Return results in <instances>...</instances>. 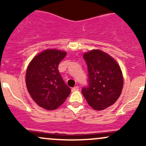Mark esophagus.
<instances>
[{
	"label": "esophagus",
	"mask_w": 146,
	"mask_h": 146,
	"mask_svg": "<svg viewBox=\"0 0 146 146\" xmlns=\"http://www.w3.org/2000/svg\"><path fill=\"white\" fill-rule=\"evenodd\" d=\"M78 90H79L78 86H76L74 87V88H72V92H76V91H78Z\"/></svg>",
	"instance_id": "esophagus-1"
}]
</instances>
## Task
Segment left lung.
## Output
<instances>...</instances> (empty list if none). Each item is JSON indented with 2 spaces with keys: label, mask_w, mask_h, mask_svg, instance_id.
<instances>
[{
  "label": "left lung",
  "mask_w": 146,
  "mask_h": 146,
  "mask_svg": "<svg viewBox=\"0 0 146 146\" xmlns=\"http://www.w3.org/2000/svg\"><path fill=\"white\" fill-rule=\"evenodd\" d=\"M88 86L82 94L95 110H103L114 104L121 93L123 79L120 66L107 53L98 49L85 52Z\"/></svg>",
  "instance_id": "8db88e82"
}]
</instances>
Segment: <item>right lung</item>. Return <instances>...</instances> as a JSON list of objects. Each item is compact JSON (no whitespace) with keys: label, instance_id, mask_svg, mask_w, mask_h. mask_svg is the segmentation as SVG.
<instances>
[{"label":"right lung","instance_id":"right-lung-1","mask_svg":"<svg viewBox=\"0 0 146 146\" xmlns=\"http://www.w3.org/2000/svg\"><path fill=\"white\" fill-rule=\"evenodd\" d=\"M66 51L46 49L31 61L26 72V85L31 98L42 108L54 110L64 102L70 93L58 71V64Z\"/></svg>","mask_w":146,"mask_h":146}]
</instances>
